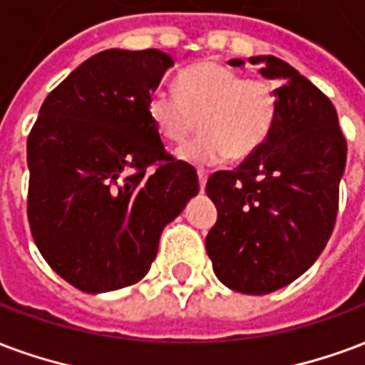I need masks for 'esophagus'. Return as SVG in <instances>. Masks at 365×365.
<instances>
[{
    "label": "esophagus",
    "instance_id": "34e87169",
    "mask_svg": "<svg viewBox=\"0 0 365 365\" xmlns=\"http://www.w3.org/2000/svg\"><path fill=\"white\" fill-rule=\"evenodd\" d=\"M197 178H199V187H201V191H205V185H207V172H203V170H199L197 172Z\"/></svg>",
    "mask_w": 365,
    "mask_h": 365
}]
</instances>
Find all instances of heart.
I'll use <instances>...</instances> for the list:
<instances>
[{"mask_svg":"<svg viewBox=\"0 0 365 365\" xmlns=\"http://www.w3.org/2000/svg\"><path fill=\"white\" fill-rule=\"evenodd\" d=\"M178 91L156 88L148 115L170 143H183L201 125V133L178 156L195 166L234 158L245 160L263 147L277 120V93L263 79H244L236 69L203 61L178 75Z\"/></svg>","mask_w":365,"mask_h":365,"instance_id":"heart-1","label":"heart"}]
</instances>
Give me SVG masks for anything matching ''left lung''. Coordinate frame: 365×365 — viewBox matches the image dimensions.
Segmentation results:
<instances>
[{
  "label": "left lung",
  "mask_w": 365,
  "mask_h": 365,
  "mask_svg": "<svg viewBox=\"0 0 365 365\" xmlns=\"http://www.w3.org/2000/svg\"><path fill=\"white\" fill-rule=\"evenodd\" d=\"M242 67L244 59H230ZM277 79V120L263 147L234 172H215L207 195L217 224L205 240L212 271L242 294H269L302 277L325 250L339 210L346 139L333 102L274 56H253Z\"/></svg>",
  "instance_id": "obj_1"
}]
</instances>
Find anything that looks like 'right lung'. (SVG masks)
Segmentation results:
<instances>
[{
    "label": "right lung",
    "mask_w": 365,
    "mask_h": 365,
    "mask_svg": "<svg viewBox=\"0 0 365 365\" xmlns=\"http://www.w3.org/2000/svg\"><path fill=\"white\" fill-rule=\"evenodd\" d=\"M172 66L155 48L96 53L48 94L29 135L32 237L48 265L83 292L139 282L164 226L199 193L195 168L166 153L148 115Z\"/></svg>",
    "instance_id": "1"
}]
</instances>
